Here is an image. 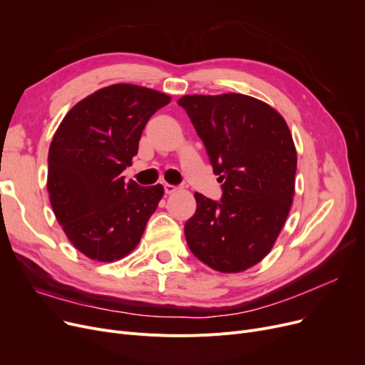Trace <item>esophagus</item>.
I'll return each mask as SVG.
<instances>
[{"mask_svg":"<svg viewBox=\"0 0 365 365\" xmlns=\"http://www.w3.org/2000/svg\"><path fill=\"white\" fill-rule=\"evenodd\" d=\"M164 190H165V194H167V195H170V194H175L176 190H178V187H176V186H173V185L165 183V185H164Z\"/></svg>","mask_w":365,"mask_h":365,"instance_id":"esophagus-1","label":"esophagus"}]
</instances>
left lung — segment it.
<instances>
[{
    "instance_id": "8db88e82",
    "label": "left lung",
    "mask_w": 365,
    "mask_h": 365,
    "mask_svg": "<svg viewBox=\"0 0 365 365\" xmlns=\"http://www.w3.org/2000/svg\"><path fill=\"white\" fill-rule=\"evenodd\" d=\"M205 145L222 201L195 192L186 242L202 263L242 272L269 255L290 213L297 152L282 115L241 93L186 94L178 101Z\"/></svg>"
}]
</instances>
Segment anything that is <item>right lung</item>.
Segmentation results:
<instances>
[{
	"mask_svg": "<svg viewBox=\"0 0 365 365\" xmlns=\"http://www.w3.org/2000/svg\"><path fill=\"white\" fill-rule=\"evenodd\" d=\"M171 98L134 84H112L76 103L48 149L47 190L54 216L76 250L113 262L139 244L164 195L163 185L124 182L148 120Z\"/></svg>",
	"mask_w": 365,
	"mask_h": 365,
	"instance_id": "obj_1",
	"label": "right lung"
}]
</instances>
